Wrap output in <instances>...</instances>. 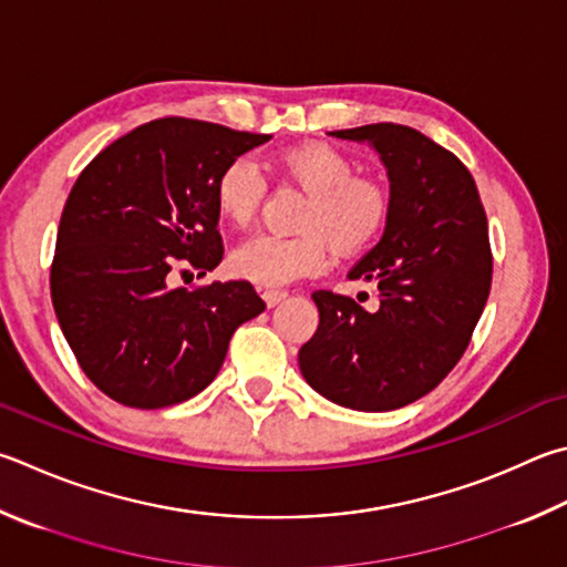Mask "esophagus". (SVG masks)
I'll list each match as a JSON object with an SVG mask.
<instances>
[{"mask_svg": "<svg viewBox=\"0 0 567 567\" xmlns=\"http://www.w3.org/2000/svg\"><path fill=\"white\" fill-rule=\"evenodd\" d=\"M287 297V292L285 290H262V300H265V305L267 307H275V305H280L282 300Z\"/></svg>", "mask_w": 567, "mask_h": 567, "instance_id": "obj_1", "label": "esophagus"}]
</instances>
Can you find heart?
Wrapping results in <instances>:
<instances>
[{
    "label": "heart",
    "instance_id": "obj_1",
    "mask_svg": "<svg viewBox=\"0 0 567 567\" xmlns=\"http://www.w3.org/2000/svg\"><path fill=\"white\" fill-rule=\"evenodd\" d=\"M275 168L310 193L300 215V235L257 233L228 257L230 270L255 285H287L315 275L332 257L354 255L382 233L389 198L382 185L354 178L352 161L329 146L290 148ZM265 195V178L250 158H235L215 178V208L235 228H245Z\"/></svg>",
    "mask_w": 567,
    "mask_h": 567
}]
</instances>
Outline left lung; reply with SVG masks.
Here are the masks:
<instances>
[{
    "label": "left lung",
    "mask_w": 567,
    "mask_h": 567,
    "mask_svg": "<svg viewBox=\"0 0 567 567\" xmlns=\"http://www.w3.org/2000/svg\"><path fill=\"white\" fill-rule=\"evenodd\" d=\"M367 143L389 178L384 235L349 280L374 282L379 307L317 290V332L297 362L317 394L357 411H391L441 384L491 292L488 223L468 168L409 126L332 131Z\"/></svg>",
    "instance_id": "left-lung-1"
}]
</instances>
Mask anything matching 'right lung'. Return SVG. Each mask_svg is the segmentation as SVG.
I'll return each instance as SVG.
<instances>
[{
    "label": "right lung",
    "mask_w": 567,
    "mask_h": 567,
    "mask_svg": "<svg viewBox=\"0 0 567 567\" xmlns=\"http://www.w3.org/2000/svg\"><path fill=\"white\" fill-rule=\"evenodd\" d=\"M270 141L193 118H158L81 171L56 233L51 302L84 374L133 409L181 404L218 377L235 329L265 310L245 280L171 290L188 260H223L215 178Z\"/></svg>",
    "instance_id": "1"
}]
</instances>
